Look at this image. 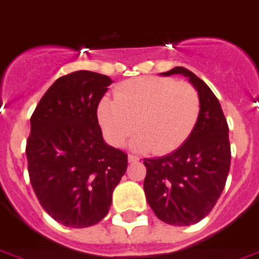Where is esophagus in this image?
Listing matches in <instances>:
<instances>
[{
  "instance_id": "34e87169",
  "label": "esophagus",
  "mask_w": 259,
  "mask_h": 259,
  "mask_svg": "<svg viewBox=\"0 0 259 259\" xmlns=\"http://www.w3.org/2000/svg\"><path fill=\"white\" fill-rule=\"evenodd\" d=\"M127 159H129V162H138L140 161V157L138 155H134V154H129V157H127Z\"/></svg>"
}]
</instances>
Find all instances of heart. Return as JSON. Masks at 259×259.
<instances>
[{"mask_svg": "<svg viewBox=\"0 0 259 259\" xmlns=\"http://www.w3.org/2000/svg\"><path fill=\"white\" fill-rule=\"evenodd\" d=\"M199 108L198 92L191 83L146 75L119 83L114 101L102 98L97 118L113 146H123L136 129L134 149L167 154L188 140Z\"/></svg>", "mask_w": 259, "mask_h": 259, "instance_id": "heart-1", "label": "heart"}]
</instances>
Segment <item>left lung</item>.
Listing matches in <instances>:
<instances>
[{
	"label": "left lung",
	"instance_id": "8db88e82",
	"mask_svg": "<svg viewBox=\"0 0 259 259\" xmlns=\"http://www.w3.org/2000/svg\"><path fill=\"white\" fill-rule=\"evenodd\" d=\"M162 74L186 75L198 92L201 108L194 129L177 150L144 159V190L159 220L189 226L203 220L224 191L232 159L229 126L217 97L194 73L177 66Z\"/></svg>",
	"mask_w": 259,
	"mask_h": 259
}]
</instances>
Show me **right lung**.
<instances>
[{
    "mask_svg": "<svg viewBox=\"0 0 259 259\" xmlns=\"http://www.w3.org/2000/svg\"><path fill=\"white\" fill-rule=\"evenodd\" d=\"M108 75L89 70L62 75L44 94L26 141L31 188L46 213L69 228L106 217L127 154L104 142L97 108Z\"/></svg>",
    "mask_w": 259,
    "mask_h": 259,
    "instance_id": "obj_1",
    "label": "right lung"
}]
</instances>
